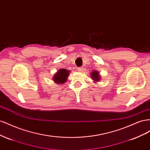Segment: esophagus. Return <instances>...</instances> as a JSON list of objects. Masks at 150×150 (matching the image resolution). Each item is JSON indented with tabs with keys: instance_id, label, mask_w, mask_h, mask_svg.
Listing matches in <instances>:
<instances>
[{
	"instance_id": "1",
	"label": "esophagus",
	"mask_w": 150,
	"mask_h": 150,
	"mask_svg": "<svg viewBox=\"0 0 150 150\" xmlns=\"http://www.w3.org/2000/svg\"><path fill=\"white\" fill-rule=\"evenodd\" d=\"M78 71H79V72H83V70H84V67H79L78 68Z\"/></svg>"
}]
</instances>
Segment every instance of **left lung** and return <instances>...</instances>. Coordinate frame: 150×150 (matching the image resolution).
<instances>
[{"instance_id": "8db88e82", "label": "left lung", "mask_w": 150, "mask_h": 150, "mask_svg": "<svg viewBox=\"0 0 150 150\" xmlns=\"http://www.w3.org/2000/svg\"><path fill=\"white\" fill-rule=\"evenodd\" d=\"M91 75V76L92 79L94 81H96V82H98V81H99V80L101 79V78H100V75L99 74L98 71H94L93 72H92Z\"/></svg>"}]
</instances>
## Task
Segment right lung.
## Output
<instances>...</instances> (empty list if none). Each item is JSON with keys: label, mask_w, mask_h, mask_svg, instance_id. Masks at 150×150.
<instances>
[{"label": "right lung", "mask_w": 150, "mask_h": 150, "mask_svg": "<svg viewBox=\"0 0 150 150\" xmlns=\"http://www.w3.org/2000/svg\"><path fill=\"white\" fill-rule=\"evenodd\" d=\"M69 71L66 69H60L58 70L53 78L54 81L57 84L65 83L67 79V76L69 75Z\"/></svg>", "instance_id": "1"}]
</instances>
